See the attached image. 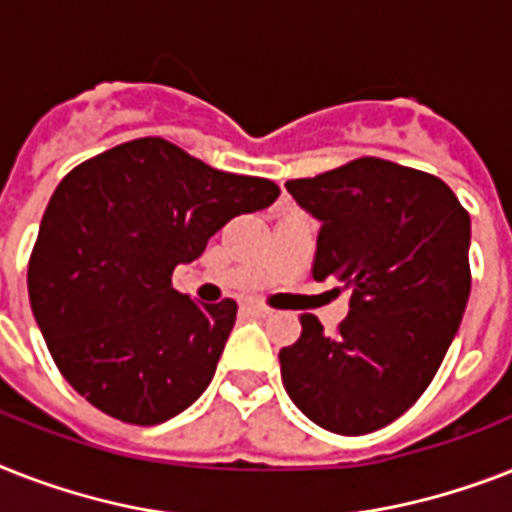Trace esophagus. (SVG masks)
<instances>
[{"label":"esophagus","mask_w":512,"mask_h":512,"mask_svg":"<svg viewBox=\"0 0 512 512\" xmlns=\"http://www.w3.org/2000/svg\"><path fill=\"white\" fill-rule=\"evenodd\" d=\"M247 313L252 315V318H268V315L273 313V310H268V307H263V305H249Z\"/></svg>","instance_id":"34e87169"}]
</instances>
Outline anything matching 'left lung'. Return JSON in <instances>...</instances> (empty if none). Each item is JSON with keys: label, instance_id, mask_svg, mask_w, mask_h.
Masks as SVG:
<instances>
[{"label": "left lung", "instance_id": "1", "mask_svg": "<svg viewBox=\"0 0 512 512\" xmlns=\"http://www.w3.org/2000/svg\"><path fill=\"white\" fill-rule=\"evenodd\" d=\"M286 191L321 223L313 278L350 289L336 334L299 318L278 352L294 405L321 429L371 434L426 392L471 294V218L436 176L360 157Z\"/></svg>", "mask_w": 512, "mask_h": 512}]
</instances>
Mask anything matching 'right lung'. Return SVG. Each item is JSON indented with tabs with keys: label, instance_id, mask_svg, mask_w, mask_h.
<instances>
[{
	"label": "right lung",
	"instance_id": "add662e5",
	"mask_svg": "<svg viewBox=\"0 0 512 512\" xmlns=\"http://www.w3.org/2000/svg\"><path fill=\"white\" fill-rule=\"evenodd\" d=\"M278 194L268 178L215 170L157 136L70 170L28 265L33 318L65 381L136 426L186 410L213 381L236 302L199 305L170 276Z\"/></svg>",
	"mask_w": 512,
	"mask_h": 512
}]
</instances>
